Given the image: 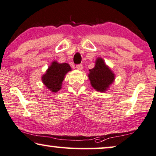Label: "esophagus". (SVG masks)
Returning a JSON list of instances; mask_svg holds the SVG:
<instances>
[{"label": "esophagus", "instance_id": "34e87169", "mask_svg": "<svg viewBox=\"0 0 156 156\" xmlns=\"http://www.w3.org/2000/svg\"><path fill=\"white\" fill-rule=\"evenodd\" d=\"M76 69H78V70H82V69H83L82 65H77L76 66Z\"/></svg>", "mask_w": 156, "mask_h": 156}]
</instances>
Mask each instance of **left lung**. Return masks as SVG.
Listing matches in <instances>:
<instances>
[{
    "label": "left lung",
    "instance_id": "1",
    "mask_svg": "<svg viewBox=\"0 0 156 156\" xmlns=\"http://www.w3.org/2000/svg\"><path fill=\"white\" fill-rule=\"evenodd\" d=\"M88 77L91 87L99 92H105L115 80V74L105 64L102 58L98 57L95 61L93 69H89Z\"/></svg>",
    "mask_w": 156,
    "mask_h": 156
}]
</instances>
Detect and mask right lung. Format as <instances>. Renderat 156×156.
Returning a JSON list of instances; mask_svg holds the SVG:
<instances>
[{
    "instance_id": "add662e5",
    "label": "right lung",
    "mask_w": 156,
    "mask_h": 156,
    "mask_svg": "<svg viewBox=\"0 0 156 156\" xmlns=\"http://www.w3.org/2000/svg\"><path fill=\"white\" fill-rule=\"evenodd\" d=\"M71 70V67L67 63L53 61L47 69L46 73L42 75L41 81L50 91L56 93L61 89L65 75Z\"/></svg>"
}]
</instances>
